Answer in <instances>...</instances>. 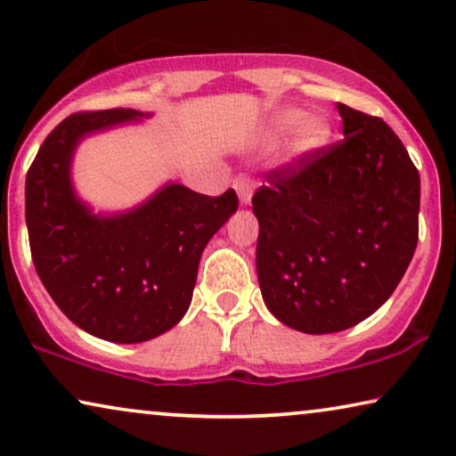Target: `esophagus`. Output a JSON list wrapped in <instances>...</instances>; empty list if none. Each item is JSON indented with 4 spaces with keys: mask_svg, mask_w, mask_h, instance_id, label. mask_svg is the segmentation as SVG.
<instances>
[{
    "mask_svg": "<svg viewBox=\"0 0 456 456\" xmlns=\"http://www.w3.org/2000/svg\"><path fill=\"white\" fill-rule=\"evenodd\" d=\"M234 189L239 192V199H240V205H251V199L255 195V189H257V183H255L253 178L245 176V174H240L239 178L234 180Z\"/></svg>",
    "mask_w": 456,
    "mask_h": 456,
    "instance_id": "34e87169",
    "label": "esophagus"
}]
</instances>
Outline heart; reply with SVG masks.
<instances>
[{
    "label": "heart",
    "mask_w": 456,
    "mask_h": 456,
    "mask_svg": "<svg viewBox=\"0 0 456 456\" xmlns=\"http://www.w3.org/2000/svg\"><path fill=\"white\" fill-rule=\"evenodd\" d=\"M273 133H286L292 128L289 151L292 158H307L323 149L332 139V126L322 116H305L301 110H282L272 118Z\"/></svg>",
    "instance_id": "obj_1"
}]
</instances>
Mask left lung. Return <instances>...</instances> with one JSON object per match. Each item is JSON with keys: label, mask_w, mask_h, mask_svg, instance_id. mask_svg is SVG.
<instances>
[{"label": "left lung", "mask_w": 456, "mask_h": 456, "mask_svg": "<svg viewBox=\"0 0 456 456\" xmlns=\"http://www.w3.org/2000/svg\"><path fill=\"white\" fill-rule=\"evenodd\" d=\"M345 139L267 172L253 195L267 309L305 334L357 326L413 259L419 172L382 118L338 103Z\"/></svg>", "instance_id": "8db88e82"}]
</instances>
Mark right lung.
Masks as SVG:
<instances>
[{
  "label": "right lung",
  "instance_id": "obj_1",
  "mask_svg": "<svg viewBox=\"0 0 456 456\" xmlns=\"http://www.w3.org/2000/svg\"><path fill=\"white\" fill-rule=\"evenodd\" d=\"M141 118L124 108L68 116L27 174L28 242L43 286L72 323L120 345L151 340L183 320L203 248L239 208L234 189L208 197L170 183L139 208L93 214L72 186L78 142Z\"/></svg>",
  "mask_w": 456,
  "mask_h": 456
}]
</instances>
